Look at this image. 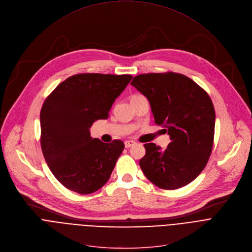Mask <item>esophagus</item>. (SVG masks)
Masks as SVG:
<instances>
[{
    "instance_id": "34e87169",
    "label": "esophagus",
    "mask_w": 252,
    "mask_h": 252,
    "mask_svg": "<svg viewBox=\"0 0 252 252\" xmlns=\"http://www.w3.org/2000/svg\"><path fill=\"white\" fill-rule=\"evenodd\" d=\"M134 144H135V141H133V140H126V141H125V146H126V148L131 147V146H133Z\"/></svg>"
}]
</instances>
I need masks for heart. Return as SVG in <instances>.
I'll list each match as a JSON object with an SVG mask.
<instances>
[{
  "label": "heart",
  "mask_w": 252,
  "mask_h": 252,
  "mask_svg": "<svg viewBox=\"0 0 252 252\" xmlns=\"http://www.w3.org/2000/svg\"><path fill=\"white\" fill-rule=\"evenodd\" d=\"M135 97H139V96H134V97H133V98H135Z\"/></svg>",
  "instance_id": "1"
}]
</instances>
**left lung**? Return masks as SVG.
Masks as SVG:
<instances>
[{"instance_id": "1", "label": "left lung", "mask_w": 252, "mask_h": 252, "mask_svg": "<svg viewBox=\"0 0 252 252\" xmlns=\"http://www.w3.org/2000/svg\"><path fill=\"white\" fill-rule=\"evenodd\" d=\"M130 84L147 98L155 124L163 126L171 139L166 149L144 144L141 170L161 189L188 185L212 153L216 113L211 98L192 79L174 72L140 74Z\"/></svg>"}]
</instances>
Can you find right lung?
<instances>
[{
  "label": "right lung",
  "mask_w": 252,
  "mask_h": 252,
  "mask_svg": "<svg viewBox=\"0 0 252 252\" xmlns=\"http://www.w3.org/2000/svg\"><path fill=\"white\" fill-rule=\"evenodd\" d=\"M131 75L77 74L60 83L40 111V144L55 178L67 189L92 194L110 179L125 144L91 137L90 127L106 120Z\"/></svg>",
  "instance_id": "add662e5"
}]
</instances>
